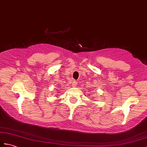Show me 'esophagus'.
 Instances as JSON below:
<instances>
[{"mask_svg": "<svg viewBox=\"0 0 147 147\" xmlns=\"http://www.w3.org/2000/svg\"><path fill=\"white\" fill-rule=\"evenodd\" d=\"M77 84V82L76 81V80H74V81L72 82V85H72L73 87H76Z\"/></svg>", "mask_w": 147, "mask_h": 147, "instance_id": "34e87169", "label": "esophagus"}]
</instances>
